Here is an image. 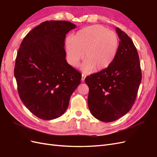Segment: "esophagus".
Instances as JSON below:
<instances>
[{"label":"esophagus","mask_w":157,"mask_h":157,"mask_svg":"<svg viewBox=\"0 0 157 157\" xmlns=\"http://www.w3.org/2000/svg\"><path fill=\"white\" fill-rule=\"evenodd\" d=\"M86 75L85 74H82V82L84 81L85 78H86Z\"/></svg>","instance_id":"1"}]
</instances>
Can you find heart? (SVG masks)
<instances>
[{
	"instance_id": "obj_1",
	"label": "heart",
	"mask_w": 157,
	"mask_h": 157,
	"mask_svg": "<svg viewBox=\"0 0 157 157\" xmlns=\"http://www.w3.org/2000/svg\"><path fill=\"white\" fill-rule=\"evenodd\" d=\"M70 64L76 66L83 57L85 71H101L113 63L119 47L118 35L103 26L93 25L78 31L66 41Z\"/></svg>"
}]
</instances>
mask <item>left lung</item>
Here are the masks:
<instances>
[{"label": "left lung", "instance_id": "left-lung-1", "mask_svg": "<svg viewBox=\"0 0 157 157\" xmlns=\"http://www.w3.org/2000/svg\"><path fill=\"white\" fill-rule=\"evenodd\" d=\"M118 50L108 68L87 76L88 106L94 117L102 122L119 119L131 110L141 82L136 47L131 38L118 28Z\"/></svg>", "mask_w": 157, "mask_h": 157}]
</instances>
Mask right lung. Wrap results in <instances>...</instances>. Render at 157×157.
<instances>
[{"instance_id": "right-lung-1", "label": "right lung", "mask_w": 157, "mask_h": 157, "mask_svg": "<svg viewBox=\"0 0 157 157\" xmlns=\"http://www.w3.org/2000/svg\"><path fill=\"white\" fill-rule=\"evenodd\" d=\"M76 25L46 21L26 35L17 53L14 76L24 105L37 117H60L69 105L82 74L66 60V35Z\"/></svg>"}]
</instances>
